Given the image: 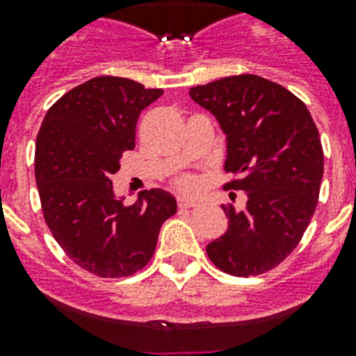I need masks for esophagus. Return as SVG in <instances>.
I'll return each mask as SVG.
<instances>
[{"label":"esophagus","instance_id":"obj_1","mask_svg":"<svg viewBox=\"0 0 356 356\" xmlns=\"http://www.w3.org/2000/svg\"><path fill=\"white\" fill-rule=\"evenodd\" d=\"M193 207H196V201L187 200V197H178V209L185 210V209H193Z\"/></svg>","mask_w":356,"mask_h":356}]
</instances>
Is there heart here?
<instances>
[{
  "instance_id": "obj_1",
  "label": "heart",
  "mask_w": 356,
  "mask_h": 356,
  "mask_svg": "<svg viewBox=\"0 0 356 356\" xmlns=\"http://www.w3.org/2000/svg\"><path fill=\"white\" fill-rule=\"evenodd\" d=\"M175 187L181 193L193 194L200 188V178L196 175H191V172H185V175H180L175 180Z\"/></svg>"
}]
</instances>
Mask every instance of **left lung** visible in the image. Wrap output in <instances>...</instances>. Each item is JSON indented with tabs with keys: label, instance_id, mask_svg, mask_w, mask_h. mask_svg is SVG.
I'll return each instance as SVG.
<instances>
[{
	"label": "left lung",
	"instance_id": "left-lung-1",
	"mask_svg": "<svg viewBox=\"0 0 356 356\" xmlns=\"http://www.w3.org/2000/svg\"><path fill=\"white\" fill-rule=\"evenodd\" d=\"M188 94L226 134L225 169L234 178L222 188L248 194L242 212L222 205L228 229L207 254L232 276L271 271L300 244L319 201L325 160L316 122L300 97L257 74L226 76Z\"/></svg>",
	"mask_w": 356,
	"mask_h": 356
}]
</instances>
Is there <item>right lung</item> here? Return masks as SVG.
Segmentation results:
<instances>
[{"mask_svg":"<svg viewBox=\"0 0 356 356\" xmlns=\"http://www.w3.org/2000/svg\"><path fill=\"white\" fill-rule=\"evenodd\" d=\"M162 89L97 76L55 102L37 134L35 180L44 221L72 262L99 278H124L151 260L176 201L160 188L134 205L114 197L112 175L135 147V128Z\"/></svg>","mask_w":356,"mask_h":356,"instance_id":"add662e5","label":"right lung"}]
</instances>
